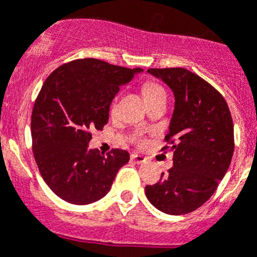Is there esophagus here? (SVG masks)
Masks as SVG:
<instances>
[{
    "mask_svg": "<svg viewBox=\"0 0 257 257\" xmlns=\"http://www.w3.org/2000/svg\"><path fill=\"white\" fill-rule=\"evenodd\" d=\"M131 160H133L134 163H137V164H143L147 159L144 158V156H142V155H131Z\"/></svg>",
    "mask_w": 257,
    "mask_h": 257,
    "instance_id": "esophagus-1",
    "label": "esophagus"
}]
</instances>
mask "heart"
I'll return each mask as SVG.
<instances>
[{
    "label": "heart",
    "instance_id": "obj_1",
    "mask_svg": "<svg viewBox=\"0 0 257 257\" xmlns=\"http://www.w3.org/2000/svg\"><path fill=\"white\" fill-rule=\"evenodd\" d=\"M160 94H165L164 89L162 86H159L158 84H154V82H147V84H144L143 86V95L146 101H150V99L155 98V97H158ZM115 106V102L113 103V107ZM135 139H139V135L135 137Z\"/></svg>",
    "mask_w": 257,
    "mask_h": 257
}]
</instances>
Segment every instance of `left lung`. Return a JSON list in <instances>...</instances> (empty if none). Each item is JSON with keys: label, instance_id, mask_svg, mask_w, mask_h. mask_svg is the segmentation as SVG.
<instances>
[{"label": "left lung", "instance_id": "left-lung-1", "mask_svg": "<svg viewBox=\"0 0 257 257\" xmlns=\"http://www.w3.org/2000/svg\"><path fill=\"white\" fill-rule=\"evenodd\" d=\"M175 95L169 133L173 167L146 196L165 214L181 215L202 206L224 177L234 154V123L217 89L184 68H151ZM164 147L163 150H167Z\"/></svg>", "mask_w": 257, "mask_h": 257}]
</instances>
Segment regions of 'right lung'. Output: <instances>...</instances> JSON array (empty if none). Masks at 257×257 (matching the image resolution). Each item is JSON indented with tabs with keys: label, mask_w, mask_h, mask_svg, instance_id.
I'll return each mask as SVG.
<instances>
[{
	"label": "right lung",
	"mask_w": 257,
	"mask_h": 257,
	"mask_svg": "<svg viewBox=\"0 0 257 257\" xmlns=\"http://www.w3.org/2000/svg\"><path fill=\"white\" fill-rule=\"evenodd\" d=\"M141 68L78 59L56 68L44 81L31 114L34 158L50 189L73 205H88L109 193L116 172L128 163L124 150H89L92 130L109 120L111 101Z\"/></svg>",
	"instance_id": "right-lung-1"
}]
</instances>
